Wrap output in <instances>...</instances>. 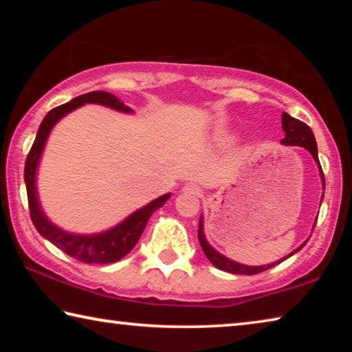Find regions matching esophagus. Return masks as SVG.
<instances>
[{
  "instance_id": "1",
  "label": "esophagus",
  "mask_w": 352,
  "mask_h": 352,
  "mask_svg": "<svg viewBox=\"0 0 352 352\" xmlns=\"http://www.w3.org/2000/svg\"><path fill=\"white\" fill-rule=\"evenodd\" d=\"M183 192L184 194H189V195H200L201 194V189L197 186V184L189 183V184H186V186L183 188Z\"/></svg>"
}]
</instances>
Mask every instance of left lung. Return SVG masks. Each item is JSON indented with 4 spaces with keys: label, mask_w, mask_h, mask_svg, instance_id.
Listing matches in <instances>:
<instances>
[{
    "label": "left lung",
    "mask_w": 352,
    "mask_h": 352,
    "mask_svg": "<svg viewBox=\"0 0 352 352\" xmlns=\"http://www.w3.org/2000/svg\"><path fill=\"white\" fill-rule=\"evenodd\" d=\"M283 130L285 136L281 140L283 144H287V146H301L307 148L309 152H311V155L314 157L315 162L318 163L320 166V160H318V152H317V142H315V136L312 133L311 127L307 126V124H305L302 121H300V119H295L292 118L289 113H283ZM320 174H321V178H323V183H324V175H323V169H321L320 166ZM323 200V199H321ZM199 242L201 248H204V253L208 259H210L211 264L214 267H217L219 270H223V272H228V273H234V275H258V273L261 272H265L272 269V267H275L276 264H279L281 261L278 262H273V264H269V265H261V267H250V265H243V264H237V262L231 261L228 258H225V256H222L220 253H217L216 250H214L210 243H208L206 237L204 234V220H201L200 217V222H199ZM305 245V243H302ZM302 245L300 248H302ZM296 248L294 253H296L298 250ZM294 253H290L289 256H292ZM289 256H285L284 259H287ZM283 259V261H284Z\"/></svg>",
    "instance_id": "left-lung-1"
}]
</instances>
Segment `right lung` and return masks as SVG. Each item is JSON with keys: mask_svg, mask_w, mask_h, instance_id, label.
I'll return each mask as SVG.
<instances>
[{"mask_svg": "<svg viewBox=\"0 0 352 352\" xmlns=\"http://www.w3.org/2000/svg\"><path fill=\"white\" fill-rule=\"evenodd\" d=\"M83 104H100L118 111H132L115 94L107 91H91L82 94V96H77L67 104L58 105L47 113L40 124L37 136H35L34 144L28 153L25 164V182L28 190L29 212H31L32 223L38 233L46 237L50 242L54 243L57 248H60L62 252L71 256V258L85 262V264H110V262L122 259L127 253L132 252V248L136 245V242H138L142 231L146 228L148 217L152 216L155 210H158V208L164 205V201L170 197V194L162 195L157 200L151 201V204L133 212L132 216L127 217L122 223H119L113 230L94 236H77L65 233V231L57 228V226L52 225L45 217V214L40 210L37 190H35V170H37L41 151L45 147L47 135H50L51 129L54 127V124L58 119Z\"/></svg>", "mask_w": 352, "mask_h": 352, "instance_id": "obj_1", "label": "right lung"}]
</instances>
